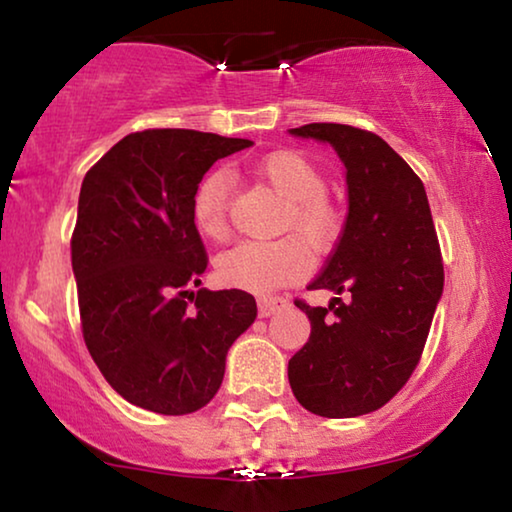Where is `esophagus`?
Returning <instances> with one entry per match:
<instances>
[{
  "instance_id": "obj_1",
  "label": "esophagus",
  "mask_w": 512,
  "mask_h": 512,
  "mask_svg": "<svg viewBox=\"0 0 512 512\" xmlns=\"http://www.w3.org/2000/svg\"><path fill=\"white\" fill-rule=\"evenodd\" d=\"M282 305V298H261L258 300V314H261V317H270V314H275Z\"/></svg>"
}]
</instances>
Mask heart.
Segmentation results:
<instances>
[{
  "mask_svg": "<svg viewBox=\"0 0 512 512\" xmlns=\"http://www.w3.org/2000/svg\"><path fill=\"white\" fill-rule=\"evenodd\" d=\"M256 177L286 200L282 228L296 237L275 242H240L216 261V275L230 289L251 293H272L286 284L298 282L310 270L307 247L321 251L331 247L340 233V209L328 200L324 172L300 151H272L258 160ZM230 177L212 172L200 181L193 193V226L202 237L219 242L228 235Z\"/></svg>",
  "mask_w": 512,
  "mask_h": 512,
  "instance_id": "1",
  "label": "heart"
}]
</instances>
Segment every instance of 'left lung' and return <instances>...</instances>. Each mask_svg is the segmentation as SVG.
Masks as SVG:
<instances>
[{"label": "left lung", "mask_w": 512, "mask_h": 512, "mask_svg": "<svg viewBox=\"0 0 512 512\" xmlns=\"http://www.w3.org/2000/svg\"><path fill=\"white\" fill-rule=\"evenodd\" d=\"M289 135L333 146L349 202L340 242L307 286L349 298H331L328 307L296 300L312 333L291 356L289 384L314 415H368L408 382L443 296L429 198L412 167L373 132L310 123Z\"/></svg>", "instance_id": "1"}]
</instances>
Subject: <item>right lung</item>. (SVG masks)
Returning a JSON list of instances; mask_svg holds the SVG:
<instances>
[{"label": "right lung", "mask_w": 512, "mask_h": 512, "mask_svg": "<svg viewBox=\"0 0 512 512\" xmlns=\"http://www.w3.org/2000/svg\"><path fill=\"white\" fill-rule=\"evenodd\" d=\"M254 142L198 130H144L83 177L72 235L83 340L116 394L158 415L212 401L226 354L254 324L240 289L193 291L207 268L191 202L216 160Z\"/></svg>", "instance_id": "right-lung-1"}]
</instances>
